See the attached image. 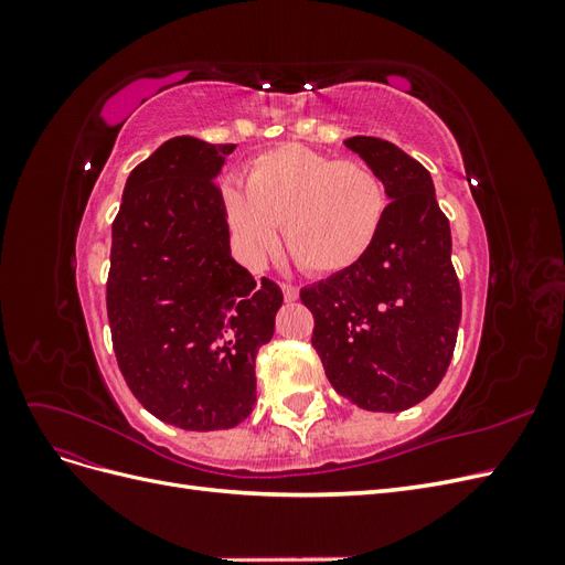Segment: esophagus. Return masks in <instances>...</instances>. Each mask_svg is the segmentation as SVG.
Listing matches in <instances>:
<instances>
[{
  "label": "esophagus",
  "instance_id": "esophagus-1",
  "mask_svg": "<svg viewBox=\"0 0 565 565\" xmlns=\"http://www.w3.org/2000/svg\"><path fill=\"white\" fill-rule=\"evenodd\" d=\"M280 287H282V295H285V301H297V299H299V289H297L295 285H289V282H282Z\"/></svg>",
  "mask_w": 565,
  "mask_h": 565
}]
</instances>
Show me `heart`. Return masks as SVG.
Segmentation results:
<instances>
[{"instance_id": "heart-1", "label": "heart", "mask_w": 565, "mask_h": 565, "mask_svg": "<svg viewBox=\"0 0 565 565\" xmlns=\"http://www.w3.org/2000/svg\"><path fill=\"white\" fill-rule=\"evenodd\" d=\"M245 185L224 191L228 224L254 256L276 252L280 224L295 262L318 273L349 270L377 241L386 191L361 160H337L299 143L256 158Z\"/></svg>"}]
</instances>
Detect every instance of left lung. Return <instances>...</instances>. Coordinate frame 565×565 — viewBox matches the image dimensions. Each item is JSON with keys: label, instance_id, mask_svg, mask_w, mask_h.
<instances>
[{"label": "left lung", "instance_id": "1", "mask_svg": "<svg viewBox=\"0 0 565 565\" xmlns=\"http://www.w3.org/2000/svg\"><path fill=\"white\" fill-rule=\"evenodd\" d=\"M384 183L386 216L361 262L301 289L311 344L337 393L370 413H401L446 377L461 318L452 237L431 174L398 146L344 141Z\"/></svg>", "mask_w": 565, "mask_h": 565}]
</instances>
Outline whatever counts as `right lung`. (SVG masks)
<instances>
[{"label": "right lung", "instance_id": "add662e5", "mask_svg": "<svg viewBox=\"0 0 565 565\" xmlns=\"http://www.w3.org/2000/svg\"><path fill=\"white\" fill-rule=\"evenodd\" d=\"M231 143L164 141L134 169L113 221L106 287L119 372L150 415L185 431L237 426L256 401L254 361L282 289L231 256L214 183Z\"/></svg>", "mask_w": 565, "mask_h": 565}]
</instances>
